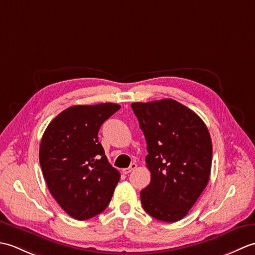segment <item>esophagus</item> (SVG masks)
Wrapping results in <instances>:
<instances>
[{"instance_id":"34e87169","label":"esophagus","mask_w":255,"mask_h":255,"mask_svg":"<svg viewBox=\"0 0 255 255\" xmlns=\"http://www.w3.org/2000/svg\"><path fill=\"white\" fill-rule=\"evenodd\" d=\"M136 169H137V164L136 163H131L129 167H126V169H123V173H124V174H128V173H130L131 171L136 170Z\"/></svg>"}]
</instances>
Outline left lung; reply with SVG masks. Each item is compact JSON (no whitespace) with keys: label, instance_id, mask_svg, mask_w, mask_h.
<instances>
[{"label":"left lung","instance_id":"obj_1","mask_svg":"<svg viewBox=\"0 0 255 255\" xmlns=\"http://www.w3.org/2000/svg\"><path fill=\"white\" fill-rule=\"evenodd\" d=\"M147 141L145 163L151 182L140 192L153 218L175 223L187 215L207 186L213 145L196 113L174 100L132 103Z\"/></svg>","mask_w":255,"mask_h":255}]
</instances>
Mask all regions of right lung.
<instances>
[{
	"instance_id": "add662e5",
	"label": "right lung",
	"mask_w": 255,
	"mask_h": 255,
	"mask_svg": "<svg viewBox=\"0 0 255 255\" xmlns=\"http://www.w3.org/2000/svg\"><path fill=\"white\" fill-rule=\"evenodd\" d=\"M119 108L113 103L71 106L42 136V174L57 203L74 219H90L105 210L121 178L97 138L103 123Z\"/></svg>"
}]
</instances>
